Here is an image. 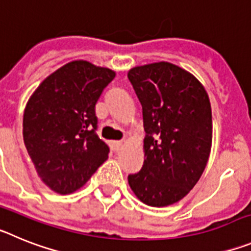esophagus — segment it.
Here are the masks:
<instances>
[{"label":"esophagus","instance_id":"esophagus-1","mask_svg":"<svg viewBox=\"0 0 251 251\" xmlns=\"http://www.w3.org/2000/svg\"><path fill=\"white\" fill-rule=\"evenodd\" d=\"M122 146H123V142L122 141H113L112 142V147L114 151H119L122 148Z\"/></svg>","mask_w":251,"mask_h":251}]
</instances>
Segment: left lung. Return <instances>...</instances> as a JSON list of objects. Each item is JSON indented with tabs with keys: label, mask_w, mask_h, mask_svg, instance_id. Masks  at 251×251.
Masks as SVG:
<instances>
[{
	"label": "left lung",
	"mask_w": 251,
	"mask_h": 251,
	"mask_svg": "<svg viewBox=\"0 0 251 251\" xmlns=\"http://www.w3.org/2000/svg\"><path fill=\"white\" fill-rule=\"evenodd\" d=\"M143 113L145 162L128 183L143 203L172 205L191 191L207 165L211 104L202 84L185 69L161 63L128 72Z\"/></svg>",
	"instance_id": "8db88e82"
}]
</instances>
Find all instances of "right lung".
Segmentation results:
<instances>
[{
    "label": "right lung",
    "mask_w": 251,
    "mask_h": 251,
    "mask_svg": "<svg viewBox=\"0 0 251 251\" xmlns=\"http://www.w3.org/2000/svg\"><path fill=\"white\" fill-rule=\"evenodd\" d=\"M115 72L85 60L65 64L31 95L24 112V142L44 183L60 195L83 187L108 158L97 134L95 104Z\"/></svg>",
    "instance_id": "obj_1"
}]
</instances>
